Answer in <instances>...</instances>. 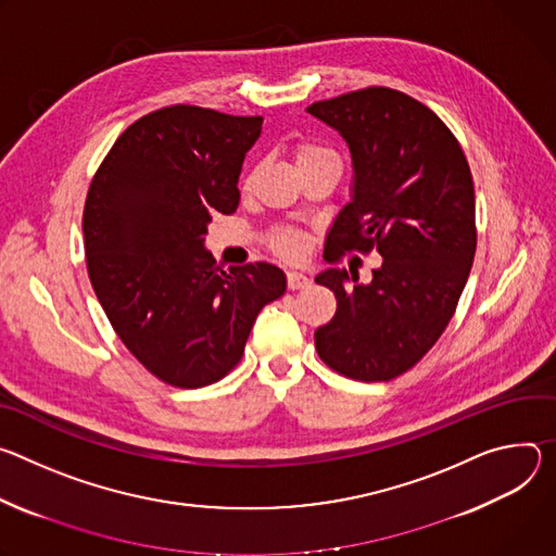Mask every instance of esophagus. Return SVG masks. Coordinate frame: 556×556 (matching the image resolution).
I'll use <instances>...</instances> for the list:
<instances>
[{"instance_id":"esophagus-1","label":"esophagus","mask_w":556,"mask_h":556,"mask_svg":"<svg viewBox=\"0 0 556 556\" xmlns=\"http://www.w3.org/2000/svg\"><path fill=\"white\" fill-rule=\"evenodd\" d=\"M287 285H289V289H304V287H309L312 285V280L306 278L304 274H300V271H289L287 274Z\"/></svg>"}]
</instances>
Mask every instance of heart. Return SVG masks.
Listing matches in <instances>:
<instances>
[{"label":"heart","mask_w":556,"mask_h":556,"mask_svg":"<svg viewBox=\"0 0 556 556\" xmlns=\"http://www.w3.org/2000/svg\"><path fill=\"white\" fill-rule=\"evenodd\" d=\"M318 161H338V159L331 150L314 146V143H302V146L295 148L298 167L309 165V163H318ZM276 250L285 256H298L302 252V240L295 233H282V236L276 238Z\"/></svg>","instance_id":"heart-1"}]
</instances>
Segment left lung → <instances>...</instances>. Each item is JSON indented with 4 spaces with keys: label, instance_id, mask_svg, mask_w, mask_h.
<instances>
[{
    "label": "left lung",
    "instance_id": "obj_1",
    "mask_svg": "<svg viewBox=\"0 0 556 556\" xmlns=\"http://www.w3.org/2000/svg\"><path fill=\"white\" fill-rule=\"evenodd\" d=\"M349 146L351 201L329 227L325 252L382 256L371 282L329 267L318 285L336 293L318 355L359 382H389L415 366L448 327L475 247L468 161L444 121L413 97L366 88L306 108Z\"/></svg>",
    "mask_w": 556,
    "mask_h": 556
}]
</instances>
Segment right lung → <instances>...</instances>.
Here are the masks:
<instances>
[{"instance_id":"add662e5","label":"right lung","mask_w":556,"mask_h":556,"mask_svg":"<svg viewBox=\"0 0 556 556\" xmlns=\"http://www.w3.org/2000/svg\"><path fill=\"white\" fill-rule=\"evenodd\" d=\"M261 130L263 116L197 105L150 112L116 139L88 190L92 289L121 342L172 387L225 378L263 306L287 289L276 265L223 271L205 250L216 212L238 207L242 161Z\"/></svg>"}]
</instances>
